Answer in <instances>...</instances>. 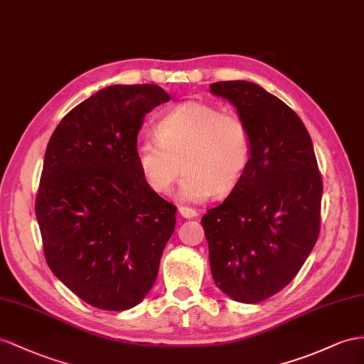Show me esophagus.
I'll list each match as a JSON object with an SVG mask.
<instances>
[{
  "mask_svg": "<svg viewBox=\"0 0 364 364\" xmlns=\"http://www.w3.org/2000/svg\"><path fill=\"white\" fill-rule=\"evenodd\" d=\"M178 212H180V215H181L183 218H195V217L198 215L197 210L191 209V208H186V206H180V208H178Z\"/></svg>",
  "mask_w": 364,
  "mask_h": 364,
  "instance_id": "1",
  "label": "esophagus"
}]
</instances>
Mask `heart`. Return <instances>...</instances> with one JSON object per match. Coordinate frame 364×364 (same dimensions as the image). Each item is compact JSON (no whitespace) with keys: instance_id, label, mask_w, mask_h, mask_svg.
Returning a JSON list of instances; mask_svg holds the SVG:
<instances>
[{"instance_id":"1","label":"heart","mask_w":364,"mask_h":364,"mask_svg":"<svg viewBox=\"0 0 364 364\" xmlns=\"http://www.w3.org/2000/svg\"><path fill=\"white\" fill-rule=\"evenodd\" d=\"M155 134L156 139L141 138L135 147L143 178L154 192L166 195L183 167L180 197L188 201L234 189L252 152L243 119L200 101L183 102L167 112L156 121Z\"/></svg>"}]
</instances>
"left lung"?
I'll return each mask as SVG.
<instances>
[{
  "instance_id": "8db88e82",
  "label": "left lung",
  "mask_w": 364,
  "mask_h": 364,
  "mask_svg": "<svg viewBox=\"0 0 364 364\" xmlns=\"http://www.w3.org/2000/svg\"><path fill=\"white\" fill-rule=\"evenodd\" d=\"M245 121L252 152L228 198L201 218L213 282L240 303H259L292 282L320 234L323 181L312 139L287 105L255 82L218 81Z\"/></svg>"
}]
</instances>
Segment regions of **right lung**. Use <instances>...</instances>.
Listing matches in <instances>:
<instances>
[{"mask_svg":"<svg viewBox=\"0 0 364 364\" xmlns=\"http://www.w3.org/2000/svg\"><path fill=\"white\" fill-rule=\"evenodd\" d=\"M155 85H115L64 117L46 149L35 213L50 271L82 301L126 311L151 291L175 210L149 188L135 147Z\"/></svg>","mask_w":364,"mask_h":364,"instance_id":"right-lung-1","label":"right lung"}]
</instances>
